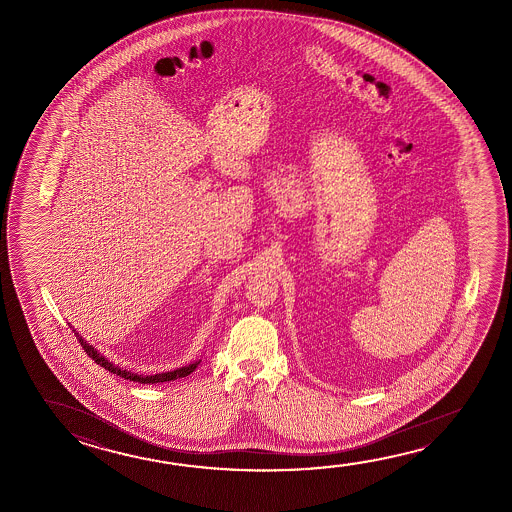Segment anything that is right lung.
Masks as SVG:
<instances>
[{"label": "right lung", "mask_w": 512, "mask_h": 512, "mask_svg": "<svg viewBox=\"0 0 512 512\" xmlns=\"http://www.w3.org/2000/svg\"><path fill=\"white\" fill-rule=\"evenodd\" d=\"M77 334V338L81 341L82 349L84 352L90 356L97 365L100 367L106 368L109 370L111 374H117V376L124 377V379H129V381H136V383H142V385H154V383H165V381H174V379H180V377H187L189 374H192L196 368H198L199 363H201V359L198 361H194V363H190V365H185V367L176 368V370H171V372H162V374H154V376H144V374H135V372H131V370H124V368L117 367V365H113L108 358H104L100 352H97V349L90 345L88 341L84 340L82 336H79V332L73 331Z\"/></svg>", "instance_id": "add662e5"}]
</instances>
